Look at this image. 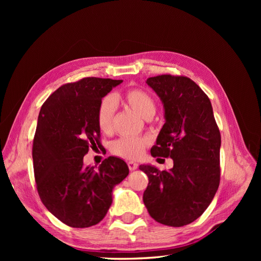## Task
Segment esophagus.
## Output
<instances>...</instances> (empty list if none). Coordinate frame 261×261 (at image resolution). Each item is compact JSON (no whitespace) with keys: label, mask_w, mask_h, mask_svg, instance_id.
<instances>
[{"label":"esophagus","mask_w":261,"mask_h":261,"mask_svg":"<svg viewBox=\"0 0 261 261\" xmlns=\"http://www.w3.org/2000/svg\"><path fill=\"white\" fill-rule=\"evenodd\" d=\"M127 164H128V168L130 171H135L138 168V164L134 161H128Z\"/></svg>","instance_id":"34e87169"}]
</instances>
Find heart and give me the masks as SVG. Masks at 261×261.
Wrapping results in <instances>:
<instances>
[{
    "mask_svg": "<svg viewBox=\"0 0 261 261\" xmlns=\"http://www.w3.org/2000/svg\"><path fill=\"white\" fill-rule=\"evenodd\" d=\"M123 102L143 118L149 120L156 111V103L151 94L141 89H130L123 93H115L101 102L98 111L99 128L108 133L112 128L116 105ZM148 140L139 137H122L113 143V152L125 159H137L143 154Z\"/></svg>",
    "mask_w": 261,
    "mask_h": 261,
    "instance_id": "b5f03b06",
    "label": "heart"
}]
</instances>
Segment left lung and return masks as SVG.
<instances>
[{"mask_svg": "<svg viewBox=\"0 0 261 261\" xmlns=\"http://www.w3.org/2000/svg\"><path fill=\"white\" fill-rule=\"evenodd\" d=\"M146 84L160 98L165 120L151 155L170 156L173 168L140 165L149 178L143 200L156 222L183 226L202 215L218 191L220 130L209 98L192 80L161 75Z\"/></svg>", "mask_w": 261, "mask_h": 261, "instance_id": "left-lung-1", "label": "left lung"}]
</instances>
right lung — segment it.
<instances>
[{
	"instance_id": "right-lung-1",
	"label": "right lung",
	"mask_w": 261,
	"mask_h": 261,
	"mask_svg": "<svg viewBox=\"0 0 261 261\" xmlns=\"http://www.w3.org/2000/svg\"><path fill=\"white\" fill-rule=\"evenodd\" d=\"M123 81L87 77L63 85L41 107L34 138L35 178L41 201L72 227L98 224L111 207L113 189L128 175L126 162L109 156L85 167L89 147L99 146L102 98Z\"/></svg>"
}]
</instances>
